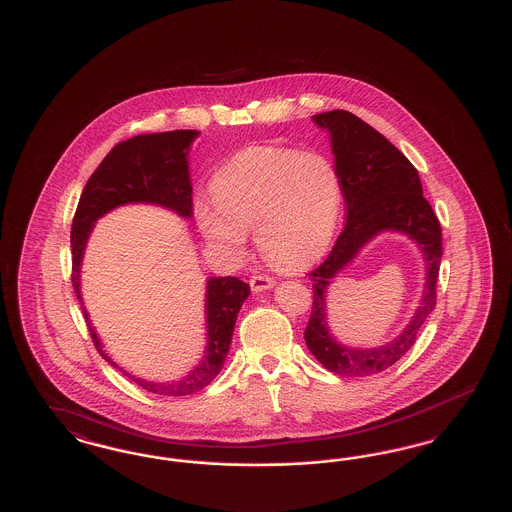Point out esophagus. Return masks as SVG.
<instances>
[{
  "mask_svg": "<svg viewBox=\"0 0 512 512\" xmlns=\"http://www.w3.org/2000/svg\"><path fill=\"white\" fill-rule=\"evenodd\" d=\"M274 278H270V276H265V274H255L251 280H249V286H251V290L253 292H265V290H270V288H274Z\"/></svg>",
  "mask_w": 512,
  "mask_h": 512,
  "instance_id": "esophagus-1",
  "label": "esophagus"
}]
</instances>
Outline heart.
<instances>
[{
    "mask_svg": "<svg viewBox=\"0 0 512 512\" xmlns=\"http://www.w3.org/2000/svg\"><path fill=\"white\" fill-rule=\"evenodd\" d=\"M213 205L199 203L195 219L209 244L230 255L244 251L245 234L274 267L299 270L330 244L341 211L336 165L320 151L249 147L211 180Z\"/></svg>",
    "mask_w": 512,
    "mask_h": 512,
    "instance_id": "1",
    "label": "heart"
}]
</instances>
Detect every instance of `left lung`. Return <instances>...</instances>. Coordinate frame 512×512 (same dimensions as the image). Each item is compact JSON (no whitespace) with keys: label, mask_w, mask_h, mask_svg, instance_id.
<instances>
[{"label":"left lung","mask_w":512,"mask_h":512,"mask_svg":"<svg viewBox=\"0 0 512 512\" xmlns=\"http://www.w3.org/2000/svg\"><path fill=\"white\" fill-rule=\"evenodd\" d=\"M318 128L328 130L347 205L345 228L326 261L315 268L313 313L305 328V343L318 363L341 376H368L397 363L436 307V282L441 263V226L432 205L422 195L413 163L378 130L349 111L315 115ZM382 231H399L421 247L427 263V284L419 309L399 337L376 348H349L327 328L325 293L331 280L358 251Z\"/></svg>","instance_id":"left-lung-1"}]
</instances>
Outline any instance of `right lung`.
I'll list each match as a JSON object with an SVG mask.
<instances>
[{
  "label": "right lung",
  "instance_id": "1",
  "mask_svg": "<svg viewBox=\"0 0 512 512\" xmlns=\"http://www.w3.org/2000/svg\"><path fill=\"white\" fill-rule=\"evenodd\" d=\"M197 130H172L159 134H142L113 147L107 157L101 161L96 172L86 182L71 230L73 247V286L78 301L82 303L80 293V267L88 238L96 226V220L109 211L128 205V203H149L174 211L182 219H192V182L188 153ZM249 297V286L234 276H213L207 280L205 288V324H207V345L203 359L188 376L172 382H153L138 378L117 365L105 351L98 338L88 311L84 317L88 320V330L92 334L99 355L140 388L159 393V395H190L209 386L219 374L228 355L234 324L238 313Z\"/></svg>",
  "mask_w": 512,
  "mask_h": 512
}]
</instances>
